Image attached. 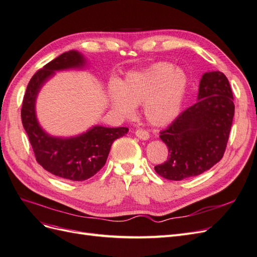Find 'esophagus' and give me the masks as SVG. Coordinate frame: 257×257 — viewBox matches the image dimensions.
Instances as JSON below:
<instances>
[{"label":"esophagus","mask_w":257,"mask_h":257,"mask_svg":"<svg viewBox=\"0 0 257 257\" xmlns=\"http://www.w3.org/2000/svg\"><path fill=\"white\" fill-rule=\"evenodd\" d=\"M135 135H136L139 139H142V141H148V139H149V137H150L149 133H148V132H147L146 130H141V128L136 130Z\"/></svg>","instance_id":"34e87169"}]
</instances>
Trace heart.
<instances>
[{"instance_id": "1", "label": "heart", "mask_w": 257, "mask_h": 257, "mask_svg": "<svg viewBox=\"0 0 257 257\" xmlns=\"http://www.w3.org/2000/svg\"><path fill=\"white\" fill-rule=\"evenodd\" d=\"M189 76L182 68L168 62H159L138 72H131L122 83L112 80L108 88L110 105L125 118L144 105L146 118L154 125H166L181 111Z\"/></svg>"}]
</instances>
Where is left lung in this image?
<instances>
[{
    "label": "left lung",
    "instance_id": "8db88e82",
    "mask_svg": "<svg viewBox=\"0 0 257 257\" xmlns=\"http://www.w3.org/2000/svg\"><path fill=\"white\" fill-rule=\"evenodd\" d=\"M235 114L234 96L223 73L201 77L197 102L161 132L168 158L154 167L161 177L180 181L211 168L223 158Z\"/></svg>",
    "mask_w": 257,
    "mask_h": 257
}]
</instances>
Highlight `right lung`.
Segmentation results:
<instances>
[{
    "mask_svg": "<svg viewBox=\"0 0 257 257\" xmlns=\"http://www.w3.org/2000/svg\"><path fill=\"white\" fill-rule=\"evenodd\" d=\"M87 64L79 51L69 50L49 62L31 78L21 108V120L38 164L50 174L72 181L94 176L107 161L112 143L125 135L127 127L94 125L75 137H54L38 123L35 103L38 92L58 71L82 68Z\"/></svg>",
    "mask_w": 257,
    "mask_h": 257,
    "instance_id": "obj_1",
    "label": "right lung"
}]
</instances>
